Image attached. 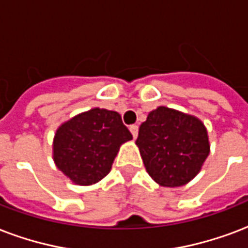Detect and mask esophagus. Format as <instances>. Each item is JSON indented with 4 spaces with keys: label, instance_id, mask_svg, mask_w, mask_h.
I'll use <instances>...</instances> for the list:
<instances>
[{
    "label": "esophagus",
    "instance_id": "34e87169",
    "mask_svg": "<svg viewBox=\"0 0 248 248\" xmlns=\"http://www.w3.org/2000/svg\"><path fill=\"white\" fill-rule=\"evenodd\" d=\"M130 131H131L132 137H134V139L138 137V131H139V127H138V124H131L130 126Z\"/></svg>",
    "mask_w": 248,
    "mask_h": 248
}]
</instances>
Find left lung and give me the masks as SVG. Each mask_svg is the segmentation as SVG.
<instances>
[{
  "mask_svg": "<svg viewBox=\"0 0 248 248\" xmlns=\"http://www.w3.org/2000/svg\"><path fill=\"white\" fill-rule=\"evenodd\" d=\"M135 143L148 174L165 187L190 182L209 155L202 121L165 107L149 113Z\"/></svg>",
  "mask_w": 248,
  "mask_h": 248,
  "instance_id": "1",
  "label": "left lung"
}]
</instances>
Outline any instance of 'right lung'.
<instances>
[{"label": "right lung", "instance_id": "1", "mask_svg": "<svg viewBox=\"0 0 248 248\" xmlns=\"http://www.w3.org/2000/svg\"><path fill=\"white\" fill-rule=\"evenodd\" d=\"M131 139L117 111L94 108L57 130L53 157L57 168L74 183L88 186L110 171L121 144Z\"/></svg>", "mask_w": 248, "mask_h": 248}]
</instances>
